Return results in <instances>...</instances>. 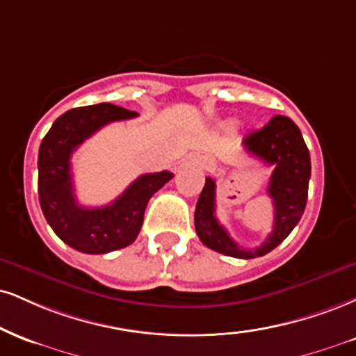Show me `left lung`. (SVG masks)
<instances>
[{
	"mask_svg": "<svg viewBox=\"0 0 356 356\" xmlns=\"http://www.w3.org/2000/svg\"><path fill=\"white\" fill-rule=\"evenodd\" d=\"M243 147L252 156L272 165L268 195L273 202V230L254 250L238 247L216 217V182L205 179L195 205V232L205 247L235 259H254L272 252L289 237L302 219L308 197L312 164L302 132L286 115H273L262 129L243 137Z\"/></svg>",
	"mask_w": 356,
	"mask_h": 356,
	"instance_id": "left-lung-1",
	"label": "left lung"
}]
</instances>
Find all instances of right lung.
<instances>
[{"instance_id": "right-lung-1", "label": "right lung", "mask_w": 356, "mask_h": 356, "mask_svg": "<svg viewBox=\"0 0 356 356\" xmlns=\"http://www.w3.org/2000/svg\"><path fill=\"white\" fill-rule=\"evenodd\" d=\"M137 113L101 102L67 111L56 119L40 145L38 194L54 234L83 254H108L131 245L140 232L149 199L174 177L169 170L144 174L104 207H83L74 195L71 156L106 124Z\"/></svg>"}]
</instances>
